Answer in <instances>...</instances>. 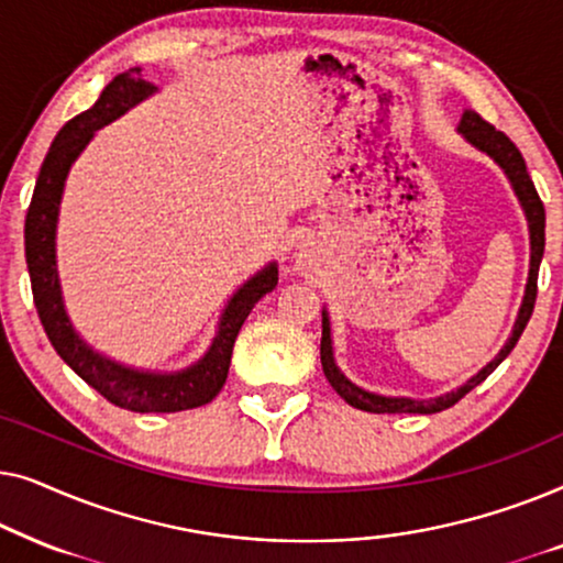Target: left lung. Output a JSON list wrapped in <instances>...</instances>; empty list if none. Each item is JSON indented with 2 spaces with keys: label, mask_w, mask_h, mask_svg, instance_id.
Wrapping results in <instances>:
<instances>
[{
  "label": "left lung",
  "mask_w": 563,
  "mask_h": 563,
  "mask_svg": "<svg viewBox=\"0 0 563 563\" xmlns=\"http://www.w3.org/2000/svg\"><path fill=\"white\" fill-rule=\"evenodd\" d=\"M459 130H461V135H464L468 143L476 145V148L487 153V156L495 158L497 164L505 168L507 179L512 181L515 195H518L522 210H526L528 228H530V276H528L526 299H522L518 322H515V330H512L510 341L505 343V349L497 353L495 361H489V364L484 366L479 374L472 376V379H468L464 387H459L456 391H449V395L435 397V399H407V397L372 395V391L356 387V384H351L341 372H338V366H335V361H333V345H330L328 314L322 312V341H320L322 372H325L330 387H333L338 395H341L351 407H356V410L376 412V415H384V412H389V415H395V412L430 415V412L449 410V407L456 405L461 397H466L474 387H479V384L487 379V376L495 372V368L503 364L507 356H510V351L515 349V343H518V338L522 335V330H526V325H528L530 314H533L536 295H538V266H541L543 249H545V207L541 202V197H538L533 179H530L526 158H522V153L518 151V145H515L510 137L503 133V130H497L495 125H489L487 120L479 118V114L472 112V110L464 112Z\"/></svg>",
  "instance_id": "1"
}]
</instances>
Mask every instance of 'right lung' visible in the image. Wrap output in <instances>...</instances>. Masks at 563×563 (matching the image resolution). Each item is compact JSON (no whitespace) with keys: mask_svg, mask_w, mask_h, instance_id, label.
<instances>
[{"mask_svg":"<svg viewBox=\"0 0 563 563\" xmlns=\"http://www.w3.org/2000/svg\"><path fill=\"white\" fill-rule=\"evenodd\" d=\"M156 87L141 79V68H128L107 84L102 97L91 110L76 114L58 130L56 141L51 143L48 156H45L41 174H37L33 199H30L25 218V258L30 284H33V299L37 318L43 322L45 335L60 358L81 376L89 387H95L107 402L133 412H181L195 410L212 402L228 379L230 356H233L235 338L241 333L245 318H249L253 305L268 295L279 282L276 266H266L264 272L243 284L230 299L225 312H222L220 330L207 351V356L187 372L179 374H148L133 372L114 361L99 356L87 343L76 335L68 322L60 299L58 268H56V220L58 205L64 195L66 174L84 145L91 141L95 130L107 122L120 118L128 107L141 102Z\"/></svg>","mask_w":563,"mask_h":563,"instance_id":"right-lung-1","label":"right lung"}]
</instances>
